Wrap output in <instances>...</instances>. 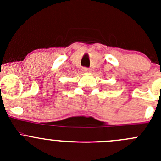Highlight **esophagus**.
I'll use <instances>...</instances> for the list:
<instances>
[{
	"mask_svg": "<svg viewBox=\"0 0 161 161\" xmlns=\"http://www.w3.org/2000/svg\"><path fill=\"white\" fill-rule=\"evenodd\" d=\"M82 72H85V73H89V72H90V70L87 68H82Z\"/></svg>",
	"mask_w": 161,
	"mask_h": 161,
	"instance_id": "1",
	"label": "esophagus"
}]
</instances>
